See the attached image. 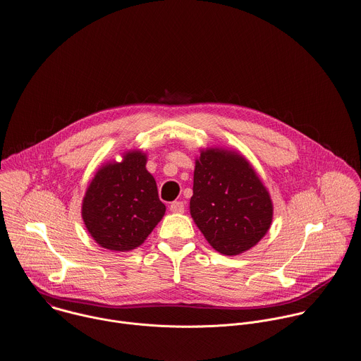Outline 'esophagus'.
I'll return each instance as SVG.
<instances>
[{"mask_svg": "<svg viewBox=\"0 0 361 361\" xmlns=\"http://www.w3.org/2000/svg\"><path fill=\"white\" fill-rule=\"evenodd\" d=\"M184 209H185V205H184L183 201H174V202L170 204V211L171 212L181 214V212H184Z\"/></svg>", "mask_w": 361, "mask_h": 361, "instance_id": "34e87169", "label": "esophagus"}]
</instances>
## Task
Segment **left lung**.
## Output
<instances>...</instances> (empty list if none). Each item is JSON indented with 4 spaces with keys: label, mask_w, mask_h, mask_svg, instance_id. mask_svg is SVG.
I'll use <instances>...</instances> for the list:
<instances>
[{
    "label": "left lung",
    "mask_w": 361,
    "mask_h": 361,
    "mask_svg": "<svg viewBox=\"0 0 361 361\" xmlns=\"http://www.w3.org/2000/svg\"><path fill=\"white\" fill-rule=\"evenodd\" d=\"M190 212L208 244L232 257L251 250L265 236L274 205L244 156L215 147L201 150L195 160Z\"/></svg>",
    "instance_id": "left-lung-1"
}]
</instances>
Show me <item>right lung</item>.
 I'll use <instances>...</instances> for the list:
<instances>
[{
  "label": "right lung",
  "instance_id": "obj_1",
  "mask_svg": "<svg viewBox=\"0 0 361 361\" xmlns=\"http://www.w3.org/2000/svg\"><path fill=\"white\" fill-rule=\"evenodd\" d=\"M146 163V153L130 150L120 163L103 164L90 181L82 218L102 248L117 252L136 250L161 221L166 205Z\"/></svg>",
  "mask_w": 361,
  "mask_h": 361
}]
</instances>
